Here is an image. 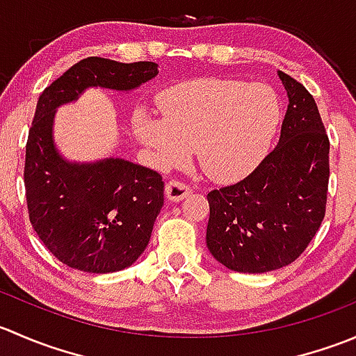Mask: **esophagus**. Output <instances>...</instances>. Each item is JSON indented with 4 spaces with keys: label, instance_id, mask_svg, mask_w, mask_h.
Listing matches in <instances>:
<instances>
[{
    "label": "esophagus",
    "instance_id": "esophagus-1",
    "mask_svg": "<svg viewBox=\"0 0 356 356\" xmlns=\"http://www.w3.org/2000/svg\"><path fill=\"white\" fill-rule=\"evenodd\" d=\"M165 195H167L168 201H172V203H179V201H182L191 195V189H189L184 182L170 181L167 184V188H165Z\"/></svg>",
    "mask_w": 356,
    "mask_h": 356
}]
</instances>
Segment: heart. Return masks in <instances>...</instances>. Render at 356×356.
Wrapping results in <instances>:
<instances>
[{
  "label": "heart",
  "mask_w": 356,
  "mask_h": 356,
  "mask_svg": "<svg viewBox=\"0 0 356 356\" xmlns=\"http://www.w3.org/2000/svg\"><path fill=\"white\" fill-rule=\"evenodd\" d=\"M163 117L132 115L136 139L161 170L181 165L195 148L200 168L217 182H236L258 167L272 145L281 106L268 86L232 79H196L161 92Z\"/></svg>",
  "instance_id": "b5f03b06"
}]
</instances>
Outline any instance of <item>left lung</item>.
Instances as JSON below:
<instances>
[{
  "instance_id": "1",
  "label": "left lung",
  "mask_w": 356,
  "mask_h": 356,
  "mask_svg": "<svg viewBox=\"0 0 356 356\" xmlns=\"http://www.w3.org/2000/svg\"><path fill=\"white\" fill-rule=\"evenodd\" d=\"M288 92L281 138L241 182L208 193L207 248L229 270L264 274L296 260L325 213L329 139L315 99L279 70Z\"/></svg>"
}]
</instances>
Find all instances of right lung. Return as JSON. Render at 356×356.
<instances>
[{
  "instance_id": "add662e5",
  "label": "right lung",
  "mask_w": 356,
  "mask_h": 356,
  "mask_svg": "<svg viewBox=\"0 0 356 356\" xmlns=\"http://www.w3.org/2000/svg\"><path fill=\"white\" fill-rule=\"evenodd\" d=\"M158 75L153 62L84 58L42 91L25 148L29 218L62 264L89 274L131 267L148 246L163 207L156 172L117 156L75 161L60 153L55 115L86 89L131 92Z\"/></svg>"
}]
</instances>
